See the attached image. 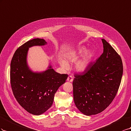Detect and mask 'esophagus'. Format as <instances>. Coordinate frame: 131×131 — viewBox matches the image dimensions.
<instances>
[{
    "mask_svg": "<svg viewBox=\"0 0 131 131\" xmlns=\"http://www.w3.org/2000/svg\"><path fill=\"white\" fill-rule=\"evenodd\" d=\"M67 81L71 82L73 81V77L72 76H69L68 77V79H67Z\"/></svg>",
    "mask_w": 131,
    "mask_h": 131,
    "instance_id": "34e87169",
    "label": "esophagus"
}]
</instances>
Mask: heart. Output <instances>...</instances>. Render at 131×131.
Returning <instances> with one entry per match:
<instances>
[{"mask_svg":"<svg viewBox=\"0 0 131 131\" xmlns=\"http://www.w3.org/2000/svg\"><path fill=\"white\" fill-rule=\"evenodd\" d=\"M85 51L84 48H82L78 50L77 51L73 53L67 57V59L70 61H73L76 60L77 58L83 54ZM92 57V53L91 51H86L84 54L82 55L81 58L78 60L76 62L75 68L79 72H83L86 70L89 65V62L91 60V59ZM60 64L62 68L65 69H68L69 65L64 60H60Z\"/></svg>","mask_w":131,"mask_h":131,"instance_id":"obj_1","label":"heart"}]
</instances>
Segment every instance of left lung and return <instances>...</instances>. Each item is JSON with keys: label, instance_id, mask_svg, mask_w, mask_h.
Returning <instances> with one entry per match:
<instances>
[{"label": "left lung", "instance_id": "left-lung-1", "mask_svg": "<svg viewBox=\"0 0 131 131\" xmlns=\"http://www.w3.org/2000/svg\"><path fill=\"white\" fill-rule=\"evenodd\" d=\"M103 53L81 74H74V102L87 116L102 112L113 102L123 74L121 58L111 45L102 39Z\"/></svg>", "mask_w": 131, "mask_h": 131}]
</instances>
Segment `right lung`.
Returning <instances> with one entry per match:
<instances>
[{"label": "right lung", "mask_w": 131, "mask_h": 131, "mask_svg": "<svg viewBox=\"0 0 131 131\" xmlns=\"http://www.w3.org/2000/svg\"><path fill=\"white\" fill-rule=\"evenodd\" d=\"M47 44L40 38L26 42L15 52L10 64V83L15 98L22 107L35 115L43 114L51 106L55 93L68 77L55 72L51 65L42 72L29 69L27 62L29 48Z\"/></svg>", "instance_id": "1"}]
</instances>
